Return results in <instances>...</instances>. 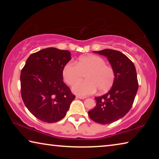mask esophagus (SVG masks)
<instances>
[{
    "label": "esophagus",
    "instance_id": "obj_1",
    "mask_svg": "<svg viewBox=\"0 0 159 159\" xmlns=\"http://www.w3.org/2000/svg\"><path fill=\"white\" fill-rule=\"evenodd\" d=\"M76 98H78V99H85V98H86V97L77 95V96H76Z\"/></svg>",
    "mask_w": 159,
    "mask_h": 159
}]
</instances>
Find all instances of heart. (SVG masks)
<instances>
[{
	"label": "heart",
	"instance_id": "1",
	"mask_svg": "<svg viewBox=\"0 0 159 159\" xmlns=\"http://www.w3.org/2000/svg\"><path fill=\"white\" fill-rule=\"evenodd\" d=\"M86 76V80L75 84L72 90L76 95L87 96L99 90L100 93L111 89L115 80V72L111 66L105 64L103 58L98 55L81 57L76 61L67 63L62 70L63 79L72 85Z\"/></svg>",
	"mask_w": 159,
	"mask_h": 159
}]
</instances>
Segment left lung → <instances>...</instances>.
<instances>
[{
	"label": "left lung",
	"mask_w": 159,
	"mask_h": 159,
	"mask_svg": "<svg viewBox=\"0 0 159 159\" xmlns=\"http://www.w3.org/2000/svg\"><path fill=\"white\" fill-rule=\"evenodd\" d=\"M94 52L107 57L114 70L115 80L108 93L95 98L96 106L88 111V115L96 123L110 124L124 116L133 106L138 90L135 66L120 51L105 49Z\"/></svg>",
	"instance_id": "left-lung-1"
}]
</instances>
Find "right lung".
Returning a JSON list of instances; mask_svg holds the SVG:
<instances>
[{"mask_svg": "<svg viewBox=\"0 0 159 159\" xmlns=\"http://www.w3.org/2000/svg\"><path fill=\"white\" fill-rule=\"evenodd\" d=\"M68 50L48 48L31 54L21 71V95L38 119L55 123L65 116L75 95L63 81L64 66L71 60Z\"/></svg>", "mask_w": 159, "mask_h": 159, "instance_id": "1", "label": "right lung"}]
</instances>
